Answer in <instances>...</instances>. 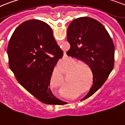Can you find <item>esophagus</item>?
<instances>
[{"instance_id":"1","label":"esophagus","mask_w":125,"mask_h":125,"mask_svg":"<svg viewBox=\"0 0 125 125\" xmlns=\"http://www.w3.org/2000/svg\"><path fill=\"white\" fill-rule=\"evenodd\" d=\"M76 104H78V103H77V102H76Z\"/></svg>"}]
</instances>
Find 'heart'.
I'll use <instances>...</instances> for the list:
<instances>
[{
  "label": "heart",
  "instance_id": "heart-1",
  "mask_svg": "<svg viewBox=\"0 0 125 125\" xmlns=\"http://www.w3.org/2000/svg\"><path fill=\"white\" fill-rule=\"evenodd\" d=\"M78 63L79 62L75 60L73 66L68 69L70 70L76 65H77L71 70L69 73L70 76L68 78V82L70 85L67 86L66 90L65 92V94L67 96L73 97V96L77 95L82 91L84 92L90 89L92 85V83H91L89 87L88 86L90 82V73L89 70L86 67L89 69L88 66H87V65L85 64H80L77 65ZM84 66L85 67H84ZM52 83H57L59 90L61 92H63L64 90L66 83L64 80L62 73L59 69H56L54 71L51 80V84Z\"/></svg>",
  "mask_w": 125,
  "mask_h": 125
}]
</instances>
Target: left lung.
<instances>
[{
	"label": "left lung",
	"instance_id": "obj_1",
	"mask_svg": "<svg viewBox=\"0 0 125 125\" xmlns=\"http://www.w3.org/2000/svg\"><path fill=\"white\" fill-rule=\"evenodd\" d=\"M70 44L67 55L83 61L93 74V85L81 101L94 94L102 87L113 70L115 45L103 25L89 17L73 20L67 30Z\"/></svg>",
	"mask_w": 125,
	"mask_h": 125
}]
</instances>
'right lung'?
<instances>
[{"label":"right lung","instance_id":"obj_1","mask_svg":"<svg viewBox=\"0 0 125 125\" xmlns=\"http://www.w3.org/2000/svg\"><path fill=\"white\" fill-rule=\"evenodd\" d=\"M7 54L9 68L28 92L45 104H58L60 100L52 94L49 86L63 51L47 23L38 20L21 23L10 37Z\"/></svg>","mask_w":125,"mask_h":125}]
</instances>
